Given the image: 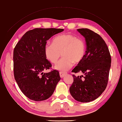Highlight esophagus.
<instances>
[{"instance_id":"1","label":"esophagus","mask_w":122,"mask_h":122,"mask_svg":"<svg viewBox=\"0 0 122 122\" xmlns=\"http://www.w3.org/2000/svg\"><path fill=\"white\" fill-rule=\"evenodd\" d=\"M59 75H60V77H61V78H63L66 75V73H64V72H59Z\"/></svg>"}]
</instances>
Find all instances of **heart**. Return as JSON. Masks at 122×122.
<instances>
[{"label": "heart", "instance_id": "b5f03b06", "mask_svg": "<svg viewBox=\"0 0 122 122\" xmlns=\"http://www.w3.org/2000/svg\"><path fill=\"white\" fill-rule=\"evenodd\" d=\"M84 41L71 34H63L55 37L52 43H47L44 47L46 58L52 63H56L61 55L63 58L55 65V69L62 72L68 71L73 62L82 61L85 55Z\"/></svg>", "mask_w": 122, "mask_h": 122}]
</instances>
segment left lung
<instances>
[{
	"label": "left lung",
	"mask_w": 122,
	"mask_h": 122,
	"mask_svg": "<svg viewBox=\"0 0 122 122\" xmlns=\"http://www.w3.org/2000/svg\"><path fill=\"white\" fill-rule=\"evenodd\" d=\"M77 31L85 38L86 51L72 72L84 76L72 75L73 81L69 90L75 100L86 103L97 99L106 89L111 58L107 44L98 34L88 29Z\"/></svg>",
	"instance_id": "1"
}]
</instances>
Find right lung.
I'll use <instances>...</instances> for the list:
<instances>
[{"label":"right lung","instance_id":"obj_1","mask_svg":"<svg viewBox=\"0 0 122 122\" xmlns=\"http://www.w3.org/2000/svg\"><path fill=\"white\" fill-rule=\"evenodd\" d=\"M63 31L55 28L31 30L23 35L14 49L15 80L22 92L31 100L49 98L61 80L59 72L56 70L43 72L52 66L45 57L44 47L51 37Z\"/></svg>","mask_w":122,"mask_h":122}]
</instances>
